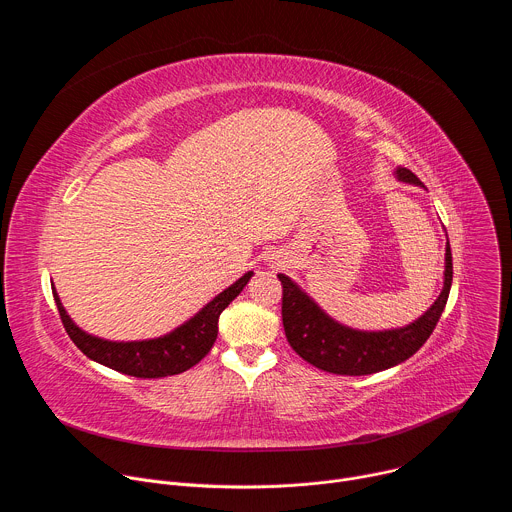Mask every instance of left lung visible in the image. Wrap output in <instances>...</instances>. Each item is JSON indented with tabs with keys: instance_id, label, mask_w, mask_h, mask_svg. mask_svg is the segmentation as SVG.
Returning a JSON list of instances; mask_svg holds the SVG:
<instances>
[{
	"instance_id": "1",
	"label": "left lung",
	"mask_w": 512,
	"mask_h": 512,
	"mask_svg": "<svg viewBox=\"0 0 512 512\" xmlns=\"http://www.w3.org/2000/svg\"><path fill=\"white\" fill-rule=\"evenodd\" d=\"M397 178L415 186H423L421 180L407 168H397ZM444 289L433 306L413 324L385 332H360L346 328L326 316L304 291L279 273L281 281V320L289 346L314 367L346 377L373 375L413 356L433 328L440 322L452 287V249L446 247V273Z\"/></svg>"
}]
</instances>
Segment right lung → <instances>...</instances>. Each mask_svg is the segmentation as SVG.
Returning <instances> with one entry per match:
<instances>
[{"label": "right lung", "mask_w": 512, "mask_h": 512, "mask_svg": "<svg viewBox=\"0 0 512 512\" xmlns=\"http://www.w3.org/2000/svg\"><path fill=\"white\" fill-rule=\"evenodd\" d=\"M251 275V271L245 273L231 287H227L223 294H218L210 304H206L192 320H188L174 332L162 338L139 342H111L83 332L68 318L56 291H52V294L64 330L83 354L129 377L160 379L188 371L210 352L218 334V318H221L223 310L241 294Z\"/></svg>", "instance_id": "obj_1"}]
</instances>
